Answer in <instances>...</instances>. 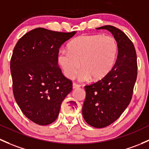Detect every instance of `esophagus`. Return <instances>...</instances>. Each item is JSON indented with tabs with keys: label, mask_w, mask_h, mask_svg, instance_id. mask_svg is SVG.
Masks as SVG:
<instances>
[{
	"label": "esophagus",
	"mask_w": 149,
	"mask_h": 149,
	"mask_svg": "<svg viewBox=\"0 0 149 149\" xmlns=\"http://www.w3.org/2000/svg\"><path fill=\"white\" fill-rule=\"evenodd\" d=\"M80 86H80L79 84H76V83H73V89L79 88H80Z\"/></svg>",
	"instance_id": "esophagus-1"
}]
</instances>
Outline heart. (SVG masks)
Instances as JSON below:
<instances>
[{"label":"heart","instance_id":"heart-1","mask_svg":"<svg viewBox=\"0 0 149 149\" xmlns=\"http://www.w3.org/2000/svg\"><path fill=\"white\" fill-rule=\"evenodd\" d=\"M68 51L62 50L58 61L68 79H72L79 71L80 80L101 81L113 68L118 54L116 40L103 34L82 35L70 42Z\"/></svg>","mask_w":149,"mask_h":149}]
</instances>
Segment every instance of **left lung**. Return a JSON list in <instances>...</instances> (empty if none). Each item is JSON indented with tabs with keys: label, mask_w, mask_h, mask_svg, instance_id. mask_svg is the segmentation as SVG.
I'll return each mask as SVG.
<instances>
[{
	"label": "left lung",
	"mask_w": 149,
	"mask_h": 149,
	"mask_svg": "<svg viewBox=\"0 0 149 149\" xmlns=\"http://www.w3.org/2000/svg\"><path fill=\"white\" fill-rule=\"evenodd\" d=\"M96 29L110 31L118 45L116 62L101 81L86 86L82 113L86 122L95 128L109 126L127 108L137 78V56L132 41L123 31L112 26Z\"/></svg>",
	"instance_id": "obj_1"
}]
</instances>
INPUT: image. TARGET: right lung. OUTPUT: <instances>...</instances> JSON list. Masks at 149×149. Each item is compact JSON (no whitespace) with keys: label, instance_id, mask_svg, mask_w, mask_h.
Here are the masks:
<instances>
[{"label":"right lung","instance_id":"1","mask_svg":"<svg viewBox=\"0 0 149 149\" xmlns=\"http://www.w3.org/2000/svg\"><path fill=\"white\" fill-rule=\"evenodd\" d=\"M37 28L17 42L10 59L13 91L29 119L41 126L58 118L61 105L72 91V81L58 65L59 48L76 34Z\"/></svg>","mask_w":149,"mask_h":149}]
</instances>
